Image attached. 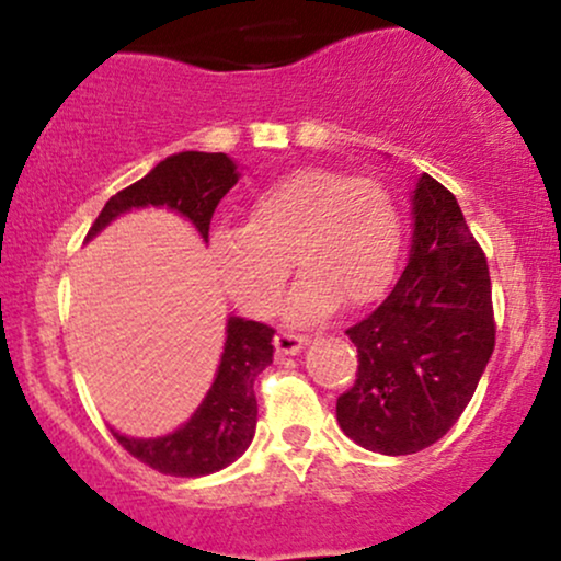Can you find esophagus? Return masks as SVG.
Masks as SVG:
<instances>
[{
    "instance_id": "34e87169",
    "label": "esophagus",
    "mask_w": 561,
    "mask_h": 561,
    "mask_svg": "<svg viewBox=\"0 0 561 561\" xmlns=\"http://www.w3.org/2000/svg\"><path fill=\"white\" fill-rule=\"evenodd\" d=\"M274 345L282 356H295V353H300L302 345H306V337H302V334H293V332H276Z\"/></svg>"
}]
</instances>
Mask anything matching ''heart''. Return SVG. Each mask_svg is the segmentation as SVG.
<instances>
[{
  "label": "heart",
  "mask_w": 561,
  "mask_h": 561,
  "mask_svg": "<svg viewBox=\"0 0 561 561\" xmlns=\"http://www.w3.org/2000/svg\"><path fill=\"white\" fill-rule=\"evenodd\" d=\"M401 221L385 186L332 169L285 173L248 205L244 227L218 229L210 259L231 300L250 317L279 308L293 259L302 276L287 319L311 324L334 308L377 300L396 274Z\"/></svg>",
  "instance_id": "1"
}]
</instances>
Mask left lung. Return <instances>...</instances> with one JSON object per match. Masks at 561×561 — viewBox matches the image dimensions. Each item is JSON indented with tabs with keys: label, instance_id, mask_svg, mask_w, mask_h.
Wrapping results in <instances>:
<instances>
[{
	"label": "left lung",
	"instance_id": "obj_1",
	"mask_svg": "<svg viewBox=\"0 0 561 561\" xmlns=\"http://www.w3.org/2000/svg\"><path fill=\"white\" fill-rule=\"evenodd\" d=\"M411 214L409 266L388 298L345 332L358 371L337 398L340 430L385 456L440 440L472 401L495 345L488 261L456 197L422 173Z\"/></svg>",
	"mask_w": 561,
	"mask_h": 561
}]
</instances>
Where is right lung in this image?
Listing matches in <instances>:
<instances>
[{"instance_id": "obj_1", "label": "right lung", "mask_w": 561, "mask_h": 561, "mask_svg": "<svg viewBox=\"0 0 561 561\" xmlns=\"http://www.w3.org/2000/svg\"><path fill=\"white\" fill-rule=\"evenodd\" d=\"M240 179V169L224 152H176L160 160L145 179L113 195L89 229L87 242L94 240L118 216L137 208H165L184 216L203 242H208L210 218L216 205ZM274 330L240 317L227 319L221 362L214 385L205 392L195 414L169 435L128 437L115 433L141 465L173 478H203L229 467L248 450L259 422L255 377L274 362Z\"/></svg>"}]
</instances>
